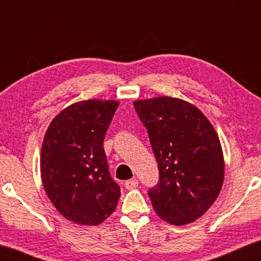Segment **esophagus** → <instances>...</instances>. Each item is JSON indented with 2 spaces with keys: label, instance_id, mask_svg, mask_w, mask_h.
<instances>
[{
  "label": "esophagus",
  "instance_id": "obj_1",
  "mask_svg": "<svg viewBox=\"0 0 261 261\" xmlns=\"http://www.w3.org/2000/svg\"><path fill=\"white\" fill-rule=\"evenodd\" d=\"M124 187H126L127 190H133V189L139 187V181H138V179L133 178V179L127 180L126 183H124Z\"/></svg>",
  "mask_w": 261,
  "mask_h": 261
}]
</instances>
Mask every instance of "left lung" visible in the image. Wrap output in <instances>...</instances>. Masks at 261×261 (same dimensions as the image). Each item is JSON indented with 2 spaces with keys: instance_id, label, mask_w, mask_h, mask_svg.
<instances>
[{
  "instance_id": "obj_1",
  "label": "left lung",
  "mask_w": 261,
  "mask_h": 261,
  "mask_svg": "<svg viewBox=\"0 0 261 261\" xmlns=\"http://www.w3.org/2000/svg\"><path fill=\"white\" fill-rule=\"evenodd\" d=\"M158 163L159 181L149 189L155 213L183 226L216 201L224 177L223 153L213 124L183 99L155 97L134 102Z\"/></svg>"
}]
</instances>
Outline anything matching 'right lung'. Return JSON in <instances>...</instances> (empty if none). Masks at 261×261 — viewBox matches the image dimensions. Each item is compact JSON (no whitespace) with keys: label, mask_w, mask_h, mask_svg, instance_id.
<instances>
[{"label":"right lung","mask_w":261,"mask_h":261,"mask_svg":"<svg viewBox=\"0 0 261 261\" xmlns=\"http://www.w3.org/2000/svg\"><path fill=\"white\" fill-rule=\"evenodd\" d=\"M119 102L89 99L71 105L47 128L40 155L44 189L56 209L84 226L115 210L120 187L110 177L103 140Z\"/></svg>","instance_id":"obj_1"}]
</instances>
